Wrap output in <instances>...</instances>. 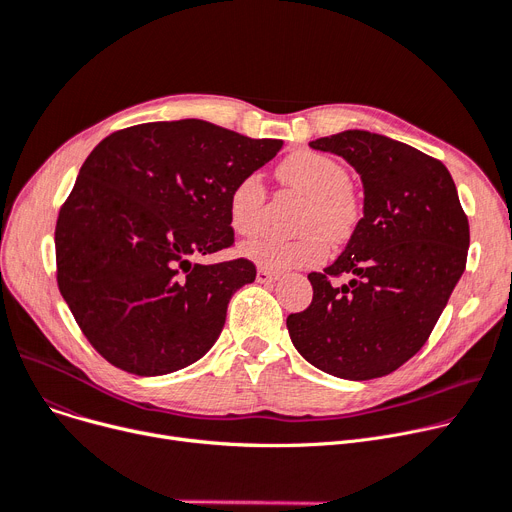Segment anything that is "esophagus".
I'll return each instance as SVG.
<instances>
[{
	"label": "esophagus",
	"instance_id": "esophagus-1",
	"mask_svg": "<svg viewBox=\"0 0 512 512\" xmlns=\"http://www.w3.org/2000/svg\"><path fill=\"white\" fill-rule=\"evenodd\" d=\"M279 279V273H273V270H268V268H258V273H256V281L258 283H273V281H277Z\"/></svg>",
	"mask_w": 512,
	"mask_h": 512
}]
</instances>
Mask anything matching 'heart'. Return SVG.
<instances>
[{"instance_id": "b5f03b06", "label": "heart", "mask_w": 512, "mask_h": 512, "mask_svg": "<svg viewBox=\"0 0 512 512\" xmlns=\"http://www.w3.org/2000/svg\"><path fill=\"white\" fill-rule=\"evenodd\" d=\"M277 177L281 184L306 196L302 217H299V227L306 231L289 239L260 235L242 246V254L273 270L318 264L328 252L323 235L333 242H343L359 221V202L349 188V171L335 157L316 153V150H297L277 167ZM264 198L266 192L258 173L237 179L227 196L229 223L235 233H256Z\"/></svg>"}]
</instances>
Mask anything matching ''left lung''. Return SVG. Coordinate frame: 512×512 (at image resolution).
<instances>
[{"instance_id":"obj_1","label":"left lung","mask_w":512,"mask_h":512,"mask_svg":"<svg viewBox=\"0 0 512 512\" xmlns=\"http://www.w3.org/2000/svg\"><path fill=\"white\" fill-rule=\"evenodd\" d=\"M362 179L364 217L345 250L310 273L308 310L291 314L293 347L314 368L372 380L401 368L428 341L469 250V223L448 169L409 144L345 130L312 140ZM347 274L345 286L330 276Z\"/></svg>"}]
</instances>
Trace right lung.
Returning a JSON list of instances; mask_svg holds the SVG:
<instances>
[{
	"label": "right lung",
	"instance_id": "add662e5",
	"mask_svg": "<svg viewBox=\"0 0 512 512\" xmlns=\"http://www.w3.org/2000/svg\"><path fill=\"white\" fill-rule=\"evenodd\" d=\"M254 140L202 119L119 130L80 167L55 227L57 285L84 337L136 376L182 370L215 345L250 260L194 264L233 246L227 196L273 159Z\"/></svg>",
	"mask_w": 512,
	"mask_h": 512
}]
</instances>
